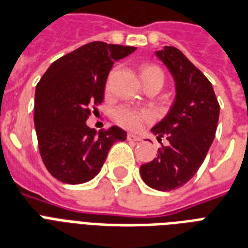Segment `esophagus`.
I'll return each mask as SVG.
<instances>
[{
	"mask_svg": "<svg viewBox=\"0 0 248 248\" xmlns=\"http://www.w3.org/2000/svg\"><path fill=\"white\" fill-rule=\"evenodd\" d=\"M126 139H128V141H136V142H137V141H141V137L137 135H133V133H128V135H126Z\"/></svg>",
	"mask_w": 248,
	"mask_h": 248,
	"instance_id": "1",
	"label": "esophagus"
}]
</instances>
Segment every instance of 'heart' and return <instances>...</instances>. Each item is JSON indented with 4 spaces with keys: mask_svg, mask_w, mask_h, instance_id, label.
I'll return each mask as SVG.
<instances>
[{
    "mask_svg": "<svg viewBox=\"0 0 248 248\" xmlns=\"http://www.w3.org/2000/svg\"><path fill=\"white\" fill-rule=\"evenodd\" d=\"M140 76L142 83L145 82H158L162 86L165 74L162 69L157 65L153 64H142L140 66ZM115 123L126 129H139L144 124H148L153 120V113L149 109H137L122 106L115 108L112 113Z\"/></svg>",
    "mask_w": 248,
    "mask_h": 248,
    "instance_id": "1",
    "label": "heart"
}]
</instances>
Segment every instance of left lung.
<instances>
[{
    "label": "left lung",
    "instance_id": "obj_1",
    "mask_svg": "<svg viewBox=\"0 0 248 248\" xmlns=\"http://www.w3.org/2000/svg\"><path fill=\"white\" fill-rule=\"evenodd\" d=\"M157 56L175 79L176 98L167 116L152 132L170 144L158 149L152 162L140 167L149 187L172 191L196 174L213 142L219 104L209 79L175 46H165Z\"/></svg>",
    "mask_w": 248,
    "mask_h": 248
}]
</instances>
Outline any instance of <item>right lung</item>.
<instances>
[{
  "label": "right lung",
  "instance_id": "right-lung-1",
  "mask_svg": "<svg viewBox=\"0 0 248 248\" xmlns=\"http://www.w3.org/2000/svg\"><path fill=\"white\" fill-rule=\"evenodd\" d=\"M136 46L93 42L62 56L36 85L35 129L39 152L49 174L62 183L93 179L116 141H125L119 126L96 133L86 125L104 99V87L115 61Z\"/></svg>",
  "mask_w": 248,
  "mask_h": 248
}]
</instances>
